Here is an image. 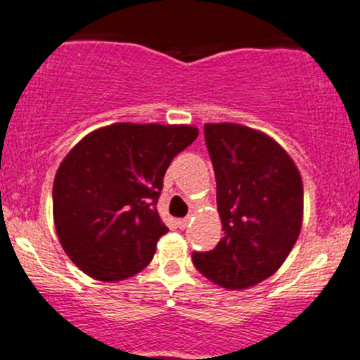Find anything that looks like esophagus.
<instances>
[{
    "label": "esophagus",
    "instance_id": "obj_1",
    "mask_svg": "<svg viewBox=\"0 0 360 360\" xmlns=\"http://www.w3.org/2000/svg\"><path fill=\"white\" fill-rule=\"evenodd\" d=\"M176 224H179L180 229H185V227H188V224H191V219H188V217H185V219H180Z\"/></svg>",
    "mask_w": 360,
    "mask_h": 360
}]
</instances>
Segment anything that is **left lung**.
<instances>
[{"instance_id":"obj_1","label":"left lung","mask_w":360,"mask_h":360,"mask_svg":"<svg viewBox=\"0 0 360 360\" xmlns=\"http://www.w3.org/2000/svg\"><path fill=\"white\" fill-rule=\"evenodd\" d=\"M217 180L224 236L194 252L201 275L240 290L271 276L296 245L302 226V181L290 155L268 134L240 124H205Z\"/></svg>"}]
</instances>
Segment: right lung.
Returning <instances> with one entry per match:
<instances>
[{
	"label": "right lung",
	"instance_id": "add662e5",
	"mask_svg": "<svg viewBox=\"0 0 360 360\" xmlns=\"http://www.w3.org/2000/svg\"><path fill=\"white\" fill-rule=\"evenodd\" d=\"M194 126L119 122L82 138L54 179V224L68 257L91 278L119 282L147 268L168 227L158 199Z\"/></svg>",
	"mask_w": 360,
	"mask_h": 360
}]
</instances>
